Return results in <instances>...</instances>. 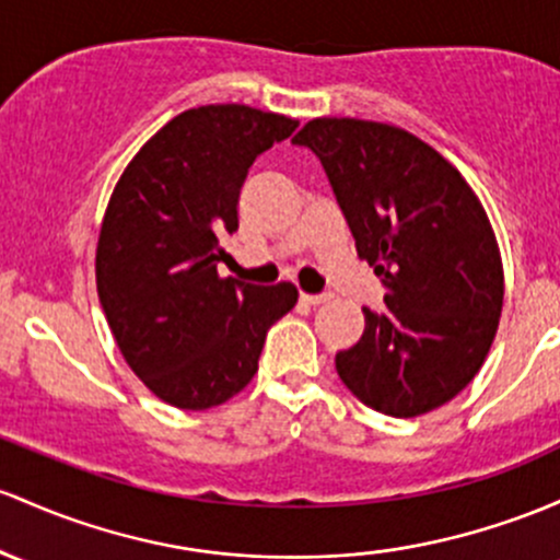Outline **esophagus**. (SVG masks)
<instances>
[{
  "instance_id": "obj_1",
  "label": "esophagus",
  "mask_w": 560,
  "mask_h": 560,
  "mask_svg": "<svg viewBox=\"0 0 560 560\" xmlns=\"http://www.w3.org/2000/svg\"><path fill=\"white\" fill-rule=\"evenodd\" d=\"M300 300H303L305 305H322V303H327L329 294L327 292H322V294H300Z\"/></svg>"
}]
</instances>
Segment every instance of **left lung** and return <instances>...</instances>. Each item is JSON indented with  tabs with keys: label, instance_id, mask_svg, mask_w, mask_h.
Wrapping results in <instances>:
<instances>
[{
	"label": "left lung",
	"instance_id": "1",
	"mask_svg": "<svg viewBox=\"0 0 560 560\" xmlns=\"http://www.w3.org/2000/svg\"><path fill=\"white\" fill-rule=\"evenodd\" d=\"M318 156L385 308L335 355L346 388L390 417L444 407L483 366L505 276L481 201L420 138L361 119H313L292 140Z\"/></svg>",
	"mask_w": 560,
	"mask_h": 560
}]
</instances>
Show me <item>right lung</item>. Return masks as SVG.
Instances as JSON below:
<instances>
[{"label":"right lung","instance_id":"right-lung-1","mask_svg":"<svg viewBox=\"0 0 560 560\" xmlns=\"http://www.w3.org/2000/svg\"><path fill=\"white\" fill-rule=\"evenodd\" d=\"M298 121L249 106H199L167 121L116 183L97 238V298L132 372L177 409H212L255 377L292 284L220 279V238L260 153Z\"/></svg>","mask_w":560,"mask_h":560}]
</instances>
